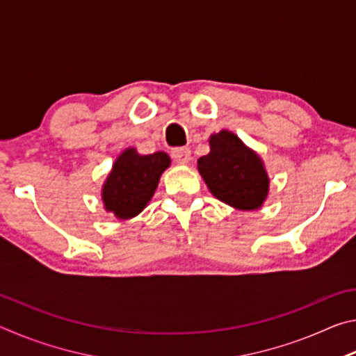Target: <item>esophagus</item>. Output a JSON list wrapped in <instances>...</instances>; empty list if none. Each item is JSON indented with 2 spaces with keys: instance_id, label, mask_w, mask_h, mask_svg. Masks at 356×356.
Returning <instances> with one entry per match:
<instances>
[{
  "instance_id": "esophagus-1",
  "label": "esophagus",
  "mask_w": 356,
  "mask_h": 356,
  "mask_svg": "<svg viewBox=\"0 0 356 356\" xmlns=\"http://www.w3.org/2000/svg\"><path fill=\"white\" fill-rule=\"evenodd\" d=\"M172 159L180 165H186L191 160V150L188 147H176L172 150Z\"/></svg>"
}]
</instances>
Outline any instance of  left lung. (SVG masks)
<instances>
[{
	"instance_id": "left-lung-1",
	"label": "left lung",
	"mask_w": 356,
	"mask_h": 356,
	"mask_svg": "<svg viewBox=\"0 0 356 356\" xmlns=\"http://www.w3.org/2000/svg\"><path fill=\"white\" fill-rule=\"evenodd\" d=\"M210 152L197 160L209 191L237 210H257L270 191V177L261 156L229 130L209 138Z\"/></svg>"
}]
</instances>
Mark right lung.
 <instances>
[{
	"label": "right lung",
	"mask_w": 356,
	"mask_h": 356,
	"mask_svg": "<svg viewBox=\"0 0 356 356\" xmlns=\"http://www.w3.org/2000/svg\"><path fill=\"white\" fill-rule=\"evenodd\" d=\"M170 165L171 159L166 152L141 155L135 147L122 150L102 186L104 209L118 220L140 215L152 200L161 174Z\"/></svg>",
	"instance_id": "right-lung-1"
}]
</instances>
